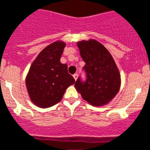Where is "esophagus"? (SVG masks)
I'll use <instances>...</instances> for the list:
<instances>
[{
  "instance_id": "1",
  "label": "esophagus",
  "mask_w": 150,
  "mask_h": 150,
  "mask_svg": "<svg viewBox=\"0 0 150 150\" xmlns=\"http://www.w3.org/2000/svg\"><path fill=\"white\" fill-rule=\"evenodd\" d=\"M78 74H74V75H73V78H74V79L75 80V81H76V80L78 79Z\"/></svg>"
}]
</instances>
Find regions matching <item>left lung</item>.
<instances>
[{"label": "left lung", "mask_w": 150, "mask_h": 150, "mask_svg": "<svg viewBox=\"0 0 150 150\" xmlns=\"http://www.w3.org/2000/svg\"><path fill=\"white\" fill-rule=\"evenodd\" d=\"M85 62L86 79L78 78L75 86L81 97L92 106H103L116 96L121 86V75L115 62L104 46L93 39L77 43Z\"/></svg>", "instance_id": "obj_1"}]
</instances>
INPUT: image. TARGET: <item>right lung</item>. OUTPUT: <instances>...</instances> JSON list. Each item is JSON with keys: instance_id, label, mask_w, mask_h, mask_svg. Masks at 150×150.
<instances>
[{"instance_id": "add662e5", "label": "right lung", "mask_w": 150, "mask_h": 150, "mask_svg": "<svg viewBox=\"0 0 150 150\" xmlns=\"http://www.w3.org/2000/svg\"><path fill=\"white\" fill-rule=\"evenodd\" d=\"M66 43L55 41L43 49L31 65L26 78L29 98L40 108H48L62 99L66 89L75 83L67 65L61 64Z\"/></svg>"}]
</instances>
